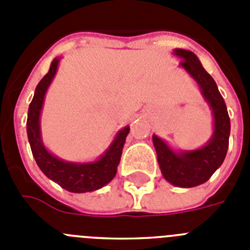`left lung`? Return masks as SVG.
<instances>
[{
	"label": "left lung",
	"instance_id": "obj_1",
	"mask_svg": "<svg viewBox=\"0 0 250 250\" xmlns=\"http://www.w3.org/2000/svg\"><path fill=\"white\" fill-rule=\"evenodd\" d=\"M173 54L181 59L180 66L199 84L204 98L211 108L214 133L205 146L192 151H172L156 134L152 136V141L165 179L179 188H194L208 181L224 162L229 147L230 118L215 80L203 68L197 56L184 49H175Z\"/></svg>",
	"mask_w": 250,
	"mask_h": 250
}]
</instances>
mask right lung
<instances>
[{
	"instance_id": "1",
	"label": "right lung",
	"mask_w": 250,
	"mask_h": 250,
	"mask_svg": "<svg viewBox=\"0 0 250 250\" xmlns=\"http://www.w3.org/2000/svg\"><path fill=\"white\" fill-rule=\"evenodd\" d=\"M60 59L55 58L51 62L47 74L35 89L34 98L27 113V137L35 161L40 170L53 180L58 185L70 192H89L98 190L107 185L117 173V166L121 161L122 149L125 146V137L129 133V127H125L117 133L109 148L104 152L99 160L88 164H75V162L62 161L56 156L51 155L45 148L40 132V113L44 104L45 93L53 82L58 70Z\"/></svg>"
}]
</instances>
